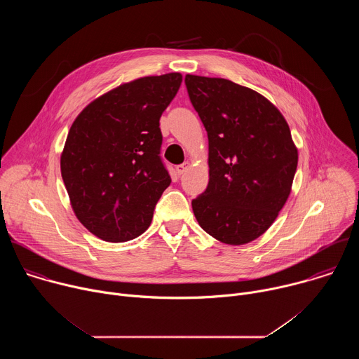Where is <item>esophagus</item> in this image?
<instances>
[{"instance_id": "1", "label": "esophagus", "mask_w": 359, "mask_h": 359, "mask_svg": "<svg viewBox=\"0 0 359 359\" xmlns=\"http://www.w3.org/2000/svg\"><path fill=\"white\" fill-rule=\"evenodd\" d=\"M189 163L187 162H184V163H182V165H179V166H176V172H177V175H183L187 169H189Z\"/></svg>"}]
</instances>
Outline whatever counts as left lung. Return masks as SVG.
Wrapping results in <instances>:
<instances>
[{"mask_svg":"<svg viewBox=\"0 0 359 359\" xmlns=\"http://www.w3.org/2000/svg\"><path fill=\"white\" fill-rule=\"evenodd\" d=\"M209 137V184L191 200L200 227L222 243L260 237L285 204L298 151L280 111L259 92L223 78L186 75Z\"/></svg>","mask_w":359,"mask_h":359,"instance_id":"obj_1","label":"left lung"}]
</instances>
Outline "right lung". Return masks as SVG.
I'll return each instance as SVG.
<instances>
[{
  "label": "right lung",
  "instance_id": "right-lung-1",
  "mask_svg": "<svg viewBox=\"0 0 359 359\" xmlns=\"http://www.w3.org/2000/svg\"><path fill=\"white\" fill-rule=\"evenodd\" d=\"M180 83L177 72L123 83L72 123L61 175L78 220L96 237L123 243L150 226L172 182L161 158L159 119Z\"/></svg>",
  "mask_w": 359,
  "mask_h": 359
}]
</instances>
